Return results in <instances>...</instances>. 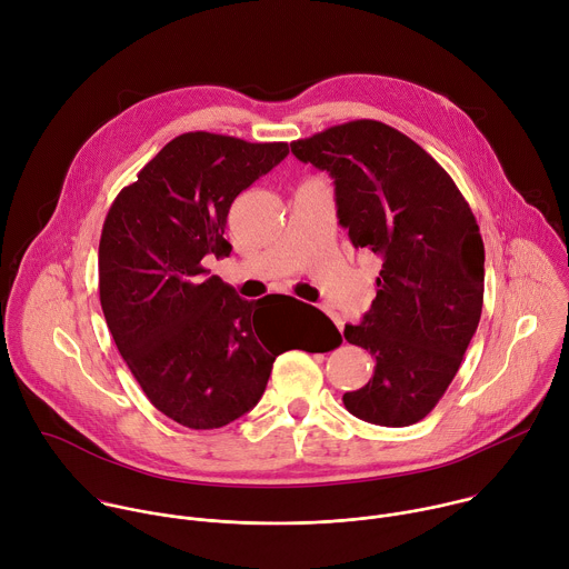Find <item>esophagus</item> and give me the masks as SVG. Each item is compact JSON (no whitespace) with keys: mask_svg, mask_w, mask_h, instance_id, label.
Returning a JSON list of instances; mask_svg holds the SVG:
<instances>
[{"mask_svg":"<svg viewBox=\"0 0 569 569\" xmlns=\"http://www.w3.org/2000/svg\"><path fill=\"white\" fill-rule=\"evenodd\" d=\"M329 315H331V319H333V321H336V323H338V329H340V331H342V329H345V323H342V319H340V317H338V315H336V312H329Z\"/></svg>","mask_w":569,"mask_h":569,"instance_id":"1","label":"esophagus"}]
</instances>
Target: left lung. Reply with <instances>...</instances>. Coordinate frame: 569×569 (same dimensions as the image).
Instances as JSON below:
<instances>
[{"label": "left lung", "instance_id": "left-lung-1", "mask_svg": "<svg viewBox=\"0 0 569 569\" xmlns=\"http://www.w3.org/2000/svg\"><path fill=\"white\" fill-rule=\"evenodd\" d=\"M336 182L340 224L380 257L376 299L345 338L376 358L371 380L342 396L369 423L426 419L452 382L483 303V242L452 178L408 134L358 119L290 143Z\"/></svg>", "mask_w": 569, "mask_h": 569}]
</instances>
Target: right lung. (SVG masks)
I'll return each mask as SVG.
<instances>
[{
    "label": "right lung",
    "instance_id": "1",
    "mask_svg": "<svg viewBox=\"0 0 569 569\" xmlns=\"http://www.w3.org/2000/svg\"><path fill=\"white\" fill-rule=\"evenodd\" d=\"M288 152L286 141L184 132L121 189L106 216L99 295L108 329L148 400L184 428L213 430L250 412L286 351L261 321L263 299H240L207 277L202 261L231 250V202ZM327 323L340 338L329 317Z\"/></svg>",
    "mask_w": 569,
    "mask_h": 569
}]
</instances>
